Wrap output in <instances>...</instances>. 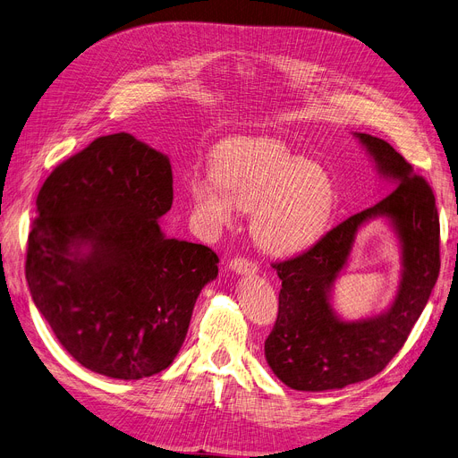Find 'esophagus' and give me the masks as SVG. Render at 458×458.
Wrapping results in <instances>:
<instances>
[{"instance_id":"obj_1","label":"esophagus","mask_w":458,"mask_h":458,"mask_svg":"<svg viewBox=\"0 0 458 458\" xmlns=\"http://www.w3.org/2000/svg\"><path fill=\"white\" fill-rule=\"evenodd\" d=\"M228 267L235 273V275H254L258 271V263L252 261V259H247V258H233Z\"/></svg>"}]
</instances>
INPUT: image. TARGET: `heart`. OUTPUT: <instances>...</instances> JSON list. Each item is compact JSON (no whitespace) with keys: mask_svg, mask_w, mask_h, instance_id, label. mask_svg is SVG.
I'll list each match as a JSON object with an SVG mask.
<instances>
[{"mask_svg":"<svg viewBox=\"0 0 458 458\" xmlns=\"http://www.w3.org/2000/svg\"><path fill=\"white\" fill-rule=\"evenodd\" d=\"M189 195L199 223L209 233L232 228L237 209L252 211L256 243L276 256L314 245L334 204V187L325 168L273 139L226 144L216 154L215 173L189 180Z\"/></svg>","mask_w":458,"mask_h":458,"instance_id":"b5f03b06","label":"heart"}]
</instances>
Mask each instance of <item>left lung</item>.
Listing matches in <instances>:
<instances>
[{
    "label": "left lung",
    "mask_w": 458,
    "mask_h": 458,
    "mask_svg": "<svg viewBox=\"0 0 458 458\" xmlns=\"http://www.w3.org/2000/svg\"><path fill=\"white\" fill-rule=\"evenodd\" d=\"M354 135L395 189L327 232L306 252L273 263L282 290L266 358L285 386L299 392L340 390L380 373L404 345L440 273V219L430 185L390 142ZM377 216H386L400 237V290L384 315L344 322L331 310V285L346 265L359 226Z\"/></svg>",
    "instance_id": "left-lung-1"
}]
</instances>
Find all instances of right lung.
Masks as SVG:
<instances>
[{
	"label": "right lung",
	"mask_w": 458,
	"mask_h": 458,
	"mask_svg": "<svg viewBox=\"0 0 458 458\" xmlns=\"http://www.w3.org/2000/svg\"><path fill=\"white\" fill-rule=\"evenodd\" d=\"M171 206V161L124 131L92 140L40 187L26 278L83 368L137 380L176 358L219 258L165 235Z\"/></svg>",
	"instance_id": "add662e5"
}]
</instances>
